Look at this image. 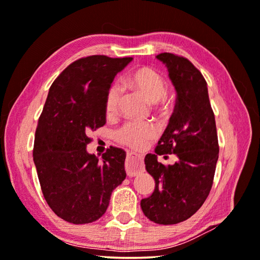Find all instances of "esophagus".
<instances>
[{"label": "esophagus", "mask_w": 260, "mask_h": 260, "mask_svg": "<svg viewBox=\"0 0 260 260\" xmlns=\"http://www.w3.org/2000/svg\"><path fill=\"white\" fill-rule=\"evenodd\" d=\"M143 170L141 157L134 153L127 154L126 158V173L128 176H135Z\"/></svg>", "instance_id": "34e87169"}]
</instances>
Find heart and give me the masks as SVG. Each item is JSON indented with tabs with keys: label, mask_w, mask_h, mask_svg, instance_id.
<instances>
[{
	"label": "heart",
	"mask_w": 260,
	"mask_h": 260,
	"mask_svg": "<svg viewBox=\"0 0 260 260\" xmlns=\"http://www.w3.org/2000/svg\"><path fill=\"white\" fill-rule=\"evenodd\" d=\"M125 83L132 90L139 92L149 103L154 104V108L158 113H162L167 108L166 81L156 70L149 67L139 68L126 77ZM120 99L121 95L117 86L108 88L105 96V113L108 117L117 113ZM156 135V127L149 122L127 121L114 132L115 140L133 149L145 148Z\"/></svg>",
	"instance_id": "heart-1"
}]
</instances>
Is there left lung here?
<instances>
[{
    "label": "left lung",
    "mask_w": 260,
    "mask_h": 260,
    "mask_svg": "<svg viewBox=\"0 0 260 260\" xmlns=\"http://www.w3.org/2000/svg\"><path fill=\"white\" fill-rule=\"evenodd\" d=\"M156 58L166 64L177 93L174 113L157 142L155 154H147L146 169L155 180L152 195L141 200L143 214L152 222L172 225L183 222L202 207L214 182L218 160L215 114L207 81L187 58L164 52ZM176 153L174 165L165 166L157 154Z\"/></svg>",
    "instance_id": "obj_1"
}]
</instances>
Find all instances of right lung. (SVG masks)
Masks as SVG:
<instances>
[{
  "label": "right lung",
  "mask_w": 260,
  "mask_h": 260,
  "mask_svg": "<svg viewBox=\"0 0 260 260\" xmlns=\"http://www.w3.org/2000/svg\"><path fill=\"white\" fill-rule=\"evenodd\" d=\"M133 58L94 55L73 61L57 77L38 119L34 162L44 199L61 219L87 224L106 212L111 193L126 177V152L110 147L88 154V134L106 123L105 96Z\"/></svg>",
  "instance_id": "obj_1"
}]
</instances>
